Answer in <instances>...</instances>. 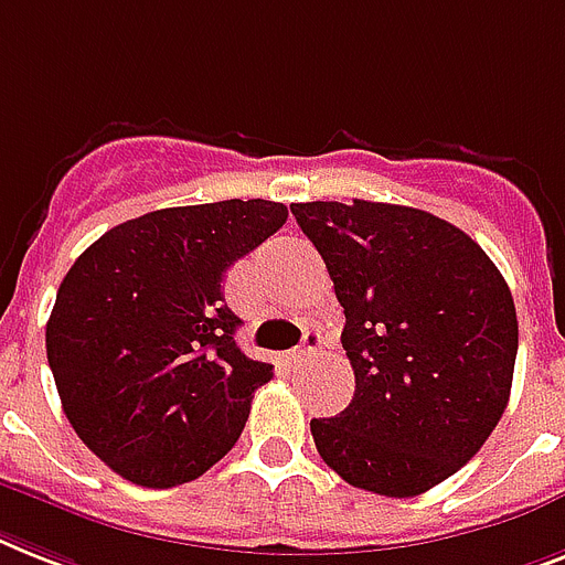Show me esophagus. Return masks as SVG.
I'll return each instance as SVG.
<instances>
[{"label": "esophagus", "instance_id": "1", "mask_svg": "<svg viewBox=\"0 0 565 565\" xmlns=\"http://www.w3.org/2000/svg\"><path fill=\"white\" fill-rule=\"evenodd\" d=\"M319 348H322V333H319V330H307L305 342H301V348L292 354V360L296 362L313 360V356L319 354Z\"/></svg>", "mask_w": 565, "mask_h": 565}]
</instances>
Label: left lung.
<instances>
[{"instance_id": "8db88e82", "label": "left lung", "mask_w": 565, "mask_h": 565, "mask_svg": "<svg viewBox=\"0 0 565 565\" xmlns=\"http://www.w3.org/2000/svg\"><path fill=\"white\" fill-rule=\"evenodd\" d=\"M345 310L354 401L313 417L316 449L348 484L406 499L461 470L497 429L520 345L497 264L409 205L292 203Z\"/></svg>"}]
</instances>
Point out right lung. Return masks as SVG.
<instances>
[{
    "label": "right lung",
    "instance_id": "right-lung-1",
    "mask_svg": "<svg viewBox=\"0 0 565 565\" xmlns=\"http://www.w3.org/2000/svg\"><path fill=\"white\" fill-rule=\"evenodd\" d=\"M284 223L273 200L159 209L72 264L45 354L72 429L121 479L177 488L237 444L273 365L237 348L220 284Z\"/></svg>",
    "mask_w": 565,
    "mask_h": 565
}]
</instances>
